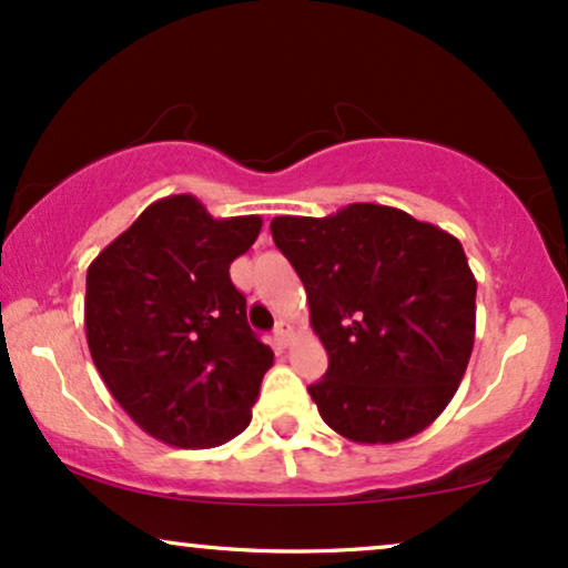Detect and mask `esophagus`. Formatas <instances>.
I'll use <instances>...</instances> for the list:
<instances>
[{
	"label": "esophagus",
	"mask_w": 568,
	"mask_h": 568,
	"mask_svg": "<svg viewBox=\"0 0 568 568\" xmlns=\"http://www.w3.org/2000/svg\"><path fill=\"white\" fill-rule=\"evenodd\" d=\"M290 337H292V326L284 324V321H278L276 328H273V342H276L278 347H286L290 345Z\"/></svg>",
	"instance_id": "esophagus-1"
}]
</instances>
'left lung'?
<instances>
[{
	"label": "left lung",
	"mask_w": 568,
	"mask_h": 568,
	"mask_svg": "<svg viewBox=\"0 0 568 568\" xmlns=\"http://www.w3.org/2000/svg\"><path fill=\"white\" fill-rule=\"evenodd\" d=\"M328 368L311 384L321 418L361 445L424 432L464 379L477 278L453 234L397 207L355 202L326 219L278 215Z\"/></svg>",
	"instance_id": "8db88e82"
}]
</instances>
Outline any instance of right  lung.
<instances>
[{"instance_id":"right-lung-1","label":"right lung","mask_w":568,"mask_h":568,"mask_svg":"<svg viewBox=\"0 0 568 568\" xmlns=\"http://www.w3.org/2000/svg\"><path fill=\"white\" fill-rule=\"evenodd\" d=\"M261 215L213 219L192 194L152 202L87 271L91 361L134 424L173 447H215L247 429L268 345L247 324L229 265Z\"/></svg>"}]
</instances>
